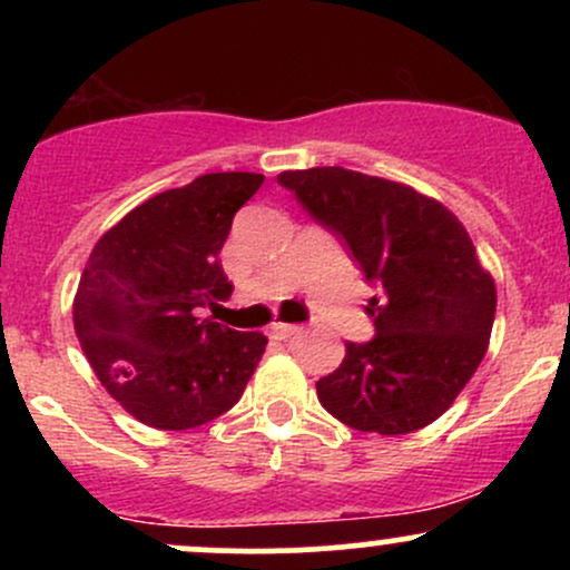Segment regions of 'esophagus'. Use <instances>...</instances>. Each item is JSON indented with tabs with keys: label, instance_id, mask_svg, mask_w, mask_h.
Returning a JSON list of instances; mask_svg holds the SVG:
<instances>
[{
	"label": "esophagus",
	"instance_id": "obj_1",
	"mask_svg": "<svg viewBox=\"0 0 570 570\" xmlns=\"http://www.w3.org/2000/svg\"><path fill=\"white\" fill-rule=\"evenodd\" d=\"M299 332V326L297 324H273L271 326V337H276V340H289L292 335H297Z\"/></svg>",
	"mask_w": 570,
	"mask_h": 570
}]
</instances>
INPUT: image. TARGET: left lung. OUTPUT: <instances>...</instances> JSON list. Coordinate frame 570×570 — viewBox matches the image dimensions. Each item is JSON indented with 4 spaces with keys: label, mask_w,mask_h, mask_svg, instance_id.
Listing matches in <instances>:
<instances>
[{
    "label": "left lung",
    "mask_w": 570,
    "mask_h": 570,
    "mask_svg": "<svg viewBox=\"0 0 570 570\" xmlns=\"http://www.w3.org/2000/svg\"><path fill=\"white\" fill-rule=\"evenodd\" d=\"M278 181L381 284L367 303L377 335L345 343L343 364L316 383L318 402L345 426L385 436L434 423L472 381L495 318L493 276L466 227L417 189L340 166Z\"/></svg>",
    "instance_id": "8db88e82"
}]
</instances>
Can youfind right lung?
I'll return each mask as SVG.
<instances>
[{"instance_id":"right-lung-1","label":"right lung","mask_w":570,"mask_h":570,"mask_svg":"<svg viewBox=\"0 0 570 570\" xmlns=\"http://www.w3.org/2000/svg\"><path fill=\"white\" fill-rule=\"evenodd\" d=\"M263 174H203L144 200L98 238L77 286L75 332L104 389L136 421L185 431L244 394L263 332H235L198 307L230 297L219 252Z\"/></svg>"}]
</instances>
